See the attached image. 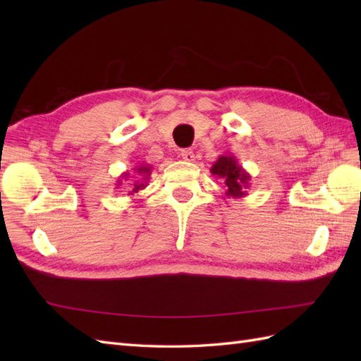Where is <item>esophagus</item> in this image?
<instances>
[{
  "instance_id": "obj_1",
  "label": "esophagus",
  "mask_w": 361,
  "mask_h": 361,
  "mask_svg": "<svg viewBox=\"0 0 361 361\" xmlns=\"http://www.w3.org/2000/svg\"><path fill=\"white\" fill-rule=\"evenodd\" d=\"M181 158L185 159V161H194V152L192 150H189V149H186V150H181Z\"/></svg>"
}]
</instances>
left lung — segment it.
I'll return each mask as SVG.
<instances>
[{
    "label": "left lung",
    "instance_id": "left-lung-1",
    "mask_svg": "<svg viewBox=\"0 0 361 361\" xmlns=\"http://www.w3.org/2000/svg\"><path fill=\"white\" fill-rule=\"evenodd\" d=\"M211 173L219 176L226 189V197L242 198L247 195L251 175L239 164L234 155H220L211 167Z\"/></svg>",
    "mask_w": 361,
    "mask_h": 361
}]
</instances>
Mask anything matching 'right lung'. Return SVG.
Segmentation results:
<instances>
[{"label": "right lung", "instance_id": "obj_1", "mask_svg": "<svg viewBox=\"0 0 361 361\" xmlns=\"http://www.w3.org/2000/svg\"><path fill=\"white\" fill-rule=\"evenodd\" d=\"M135 173L136 175H140V180H136L135 183H133V189H132V192H130L128 195H133V194H136V192H140L141 189H144L145 186H147V180H149V176H150V173H152V166H149V164H141V166H136L135 169ZM128 172H124L122 173V180H128ZM137 178V176H136ZM122 180H118V183H116V186L119 188L121 186V181Z\"/></svg>", "mask_w": 361, "mask_h": 361}]
</instances>
